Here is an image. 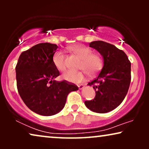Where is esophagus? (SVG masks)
<instances>
[{
  "instance_id": "esophagus-1",
  "label": "esophagus",
  "mask_w": 149,
  "mask_h": 149,
  "mask_svg": "<svg viewBox=\"0 0 149 149\" xmlns=\"http://www.w3.org/2000/svg\"><path fill=\"white\" fill-rule=\"evenodd\" d=\"M78 87H79V89H83V87H85V85H79Z\"/></svg>"
}]
</instances>
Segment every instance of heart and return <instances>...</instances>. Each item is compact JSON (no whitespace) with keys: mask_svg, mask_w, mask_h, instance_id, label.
<instances>
[{"mask_svg":"<svg viewBox=\"0 0 149 149\" xmlns=\"http://www.w3.org/2000/svg\"><path fill=\"white\" fill-rule=\"evenodd\" d=\"M70 50L81 60L79 70H84L89 76L93 77L99 73L103 68L104 59L99 54H93V50L82 45H75L70 47ZM52 61L56 69L64 72L66 68V55L62 51L54 54ZM85 72L67 71L62 75V78L71 83H80L85 80Z\"/></svg>","mask_w":149,"mask_h":149,"instance_id":"heart-1","label":"heart"}]
</instances>
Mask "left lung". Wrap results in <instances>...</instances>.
I'll return each mask as SVG.
<instances>
[{
	"label": "left lung",
	"instance_id": "obj_1",
	"mask_svg": "<svg viewBox=\"0 0 149 149\" xmlns=\"http://www.w3.org/2000/svg\"><path fill=\"white\" fill-rule=\"evenodd\" d=\"M89 47L104 58V66L96 79L88 83L95 91V97L85 104L91 111L106 113L121 104L131 82V62L125 53L113 45L102 40L93 41Z\"/></svg>",
	"mask_w": 149,
	"mask_h": 149
}]
</instances>
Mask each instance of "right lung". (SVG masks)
Listing matches in <instances>:
<instances>
[{
    "instance_id": "obj_1",
    "label": "right lung",
    "mask_w": 149,
    "mask_h": 149,
    "mask_svg": "<svg viewBox=\"0 0 149 149\" xmlns=\"http://www.w3.org/2000/svg\"><path fill=\"white\" fill-rule=\"evenodd\" d=\"M58 47L42 42L20 54L15 66L18 93L32 111L43 116L59 113L68 93L79 87L67 81L54 80L60 75L52 61Z\"/></svg>"
}]
</instances>
